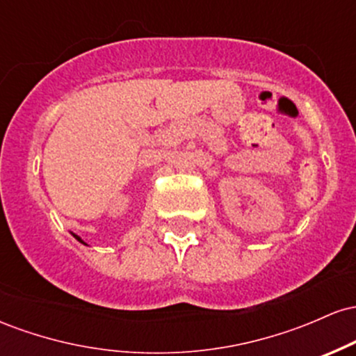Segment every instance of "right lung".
<instances>
[{
  "instance_id": "obj_1",
  "label": "right lung",
  "mask_w": 356,
  "mask_h": 356,
  "mask_svg": "<svg viewBox=\"0 0 356 356\" xmlns=\"http://www.w3.org/2000/svg\"><path fill=\"white\" fill-rule=\"evenodd\" d=\"M75 238H76V239H79V241H80V243H83V241H81V239L79 238V236H75Z\"/></svg>"
}]
</instances>
